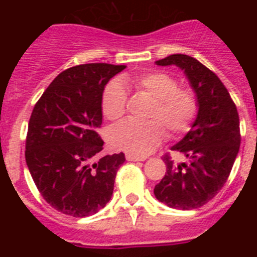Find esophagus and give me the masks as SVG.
Instances as JSON below:
<instances>
[{
  "mask_svg": "<svg viewBox=\"0 0 257 257\" xmlns=\"http://www.w3.org/2000/svg\"><path fill=\"white\" fill-rule=\"evenodd\" d=\"M126 160L130 161V162H136V161H145L147 160V157H139V156H135V154L127 153Z\"/></svg>",
  "mask_w": 257,
  "mask_h": 257,
  "instance_id": "esophagus-1",
  "label": "esophagus"
}]
</instances>
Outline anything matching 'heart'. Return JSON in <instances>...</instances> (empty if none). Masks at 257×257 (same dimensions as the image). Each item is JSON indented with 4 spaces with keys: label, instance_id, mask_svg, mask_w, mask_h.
<instances>
[{
    "label": "heart",
    "instance_id": "1",
    "mask_svg": "<svg viewBox=\"0 0 257 257\" xmlns=\"http://www.w3.org/2000/svg\"><path fill=\"white\" fill-rule=\"evenodd\" d=\"M126 86L151 96L147 117L148 121L126 119L109 131V143L113 148L135 156L151 153L165 136V128L171 135H180L192 126L198 110L196 94L190 88L178 87L174 77L162 72L130 76L110 81L101 95V112L109 121H117L126 113Z\"/></svg>",
    "mask_w": 257,
    "mask_h": 257
}]
</instances>
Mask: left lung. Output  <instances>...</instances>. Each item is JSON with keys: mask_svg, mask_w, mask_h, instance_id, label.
Here are the masks:
<instances>
[{"mask_svg": "<svg viewBox=\"0 0 257 257\" xmlns=\"http://www.w3.org/2000/svg\"><path fill=\"white\" fill-rule=\"evenodd\" d=\"M156 64L183 70L196 94L198 112L189 133L171 148L187 161L174 163L169 156L163 157L167 171L154 187V196L171 208H198L224 187L239 152L237 106L219 77L197 59L174 54Z\"/></svg>", "mask_w": 257, "mask_h": 257, "instance_id": "8db88e82", "label": "left lung"}]
</instances>
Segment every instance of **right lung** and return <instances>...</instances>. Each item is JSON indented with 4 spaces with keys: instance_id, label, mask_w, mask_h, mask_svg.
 <instances>
[{
    "instance_id": "right-lung-1",
    "label": "right lung",
    "mask_w": 257,
    "mask_h": 257,
    "mask_svg": "<svg viewBox=\"0 0 257 257\" xmlns=\"http://www.w3.org/2000/svg\"><path fill=\"white\" fill-rule=\"evenodd\" d=\"M126 68L91 63L61 72L33 108L26 162L45 201L65 215L86 217L105 207L123 153L104 156L97 134L103 122L101 95L112 77Z\"/></svg>"
}]
</instances>
